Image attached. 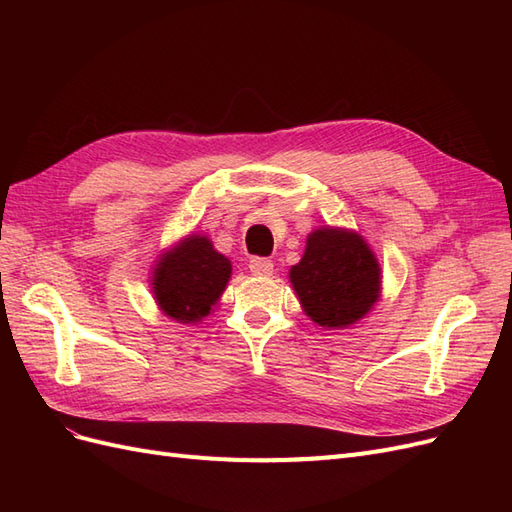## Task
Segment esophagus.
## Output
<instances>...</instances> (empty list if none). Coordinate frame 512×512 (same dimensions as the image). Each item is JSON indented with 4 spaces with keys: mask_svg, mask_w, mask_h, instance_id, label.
Instances as JSON below:
<instances>
[{
    "mask_svg": "<svg viewBox=\"0 0 512 512\" xmlns=\"http://www.w3.org/2000/svg\"><path fill=\"white\" fill-rule=\"evenodd\" d=\"M250 271L254 275H271L273 273V260L256 256L250 260Z\"/></svg>",
    "mask_w": 512,
    "mask_h": 512,
    "instance_id": "esophagus-1",
    "label": "esophagus"
}]
</instances>
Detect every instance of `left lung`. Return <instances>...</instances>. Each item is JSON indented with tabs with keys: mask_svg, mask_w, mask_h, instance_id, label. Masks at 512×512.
<instances>
[{
	"mask_svg": "<svg viewBox=\"0 0 512 512\" xmlns=\"http://www.w3.org/2000/svg\"><path fill=\"white\" fill-rule=\"evenodd\" d=\"M290 282L307 316L329 329L363 318L380 297L378 260L359 235L337 228H320L307 237Z\"/></svg>",
	"mask_w": 512,
	"mask_h": 512,
	"instance_id": "left-lung-1",
	"label": "left lung"
}]
</instances>
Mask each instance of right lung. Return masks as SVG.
Returning <instances> with one entry per match:
<instances>
[{
  "mask_svg": "<svg viewBox=\"0 0 512 512\" xmlns=\"http://www.w3.org/2000/svg\"><path fill=\"white\" fill-rule=\"evenodd\" d=\"M230 271V260L207 237H188L158 262L153 292L166 316L198 322L220 299Z\"/></svg>",
  "mask_w": 512,
  "mask_h": 512,
  "instance_id": "right-lung-1",
  "label": "right lung"
}]
</instances>
